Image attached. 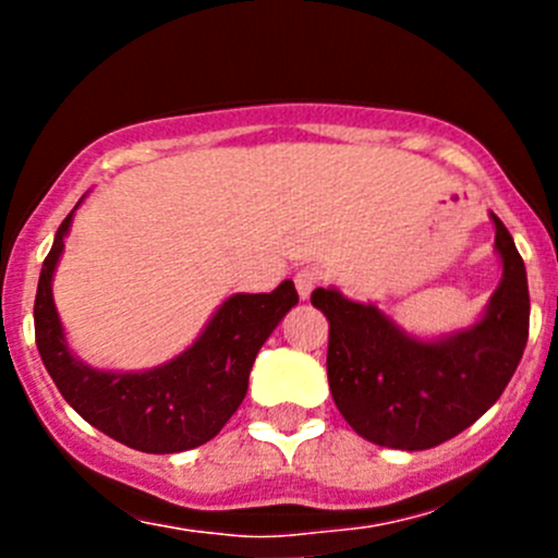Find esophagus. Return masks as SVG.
Wrapping results in <instances>:
<instances>
[{"label": "esophagus", "mask_w": 558, "mask_h": 558, "mask_svg": "<svg viewBox=\"0 0 558 558\" xmlns=\"http://www.w3.org/2000/svg\"><path fill=\"white\" fill-rule=\"evenodd\" d=\"M320 283V275L315 272L313 267H302L300 272L294 275V286H296V291H300V296L302 300H307V296L313 294V289L315 286Z\"/></svg>", "instance_id": "34e87169"}]
</instances>
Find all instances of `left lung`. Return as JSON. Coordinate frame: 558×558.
Returning <instances> with one entry per match:
<instances>
[{
	"mask_svg": "<svg viewBox=\"0 0 558 558\" xmlns=\"http://www.w3.org/2000/svg\"><path fill=\"white\" fill-rule=\"evenodd\" d=\"M492 218L502 283L483 320L451 340H410L378 307L313 291V307L329 320L331 397L364 440L399 451L440 446L475 424L513 378L529 337L526 267L505 223Z\"/></svg>",
	"mask_w": 558,
	"mask_h": 558,
	"instance_id": "1",
	"label": "left lung"
}]
</instances>
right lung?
I'll return each instance as SVG.
<instances>
[{"label":"right lung","instance_id":"1","mask_svg":"<svg viewBox=\"0 0 558 558\" xmlns=\"http://www.w3.org/2000/svg\"><path fill=\"white\" fill-rule=\"evenodd\" d=\"M72 213L45 256L35 296V340L45 369L81 418L143 453H178L213 440L247 391V375L275 326L300 302L283 280L272 294H234L213 315L199 340L150 373L118 375L86 367L66 351L50 278Z\"/></svg>","mask_w":558,"mask_h":558}]
</instances>
